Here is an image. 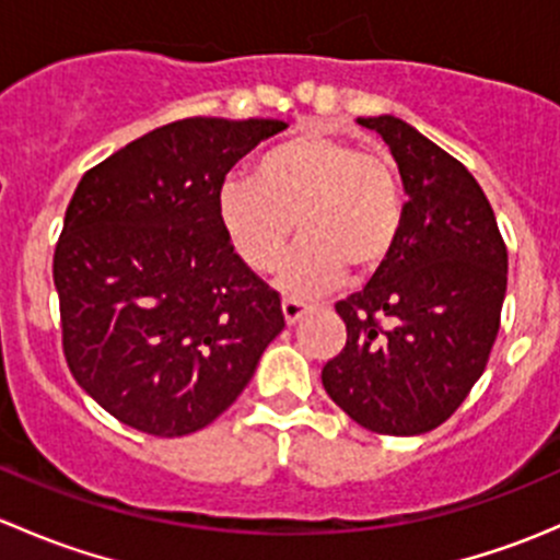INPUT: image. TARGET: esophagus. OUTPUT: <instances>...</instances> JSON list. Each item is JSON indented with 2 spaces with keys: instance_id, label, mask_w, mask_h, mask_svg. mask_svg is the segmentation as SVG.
<instances>
[{
  "instance_id": "34e87169",
  "label": "esophagus",
  "mask_w": 560,
  "mask_h": 560,
  "mask_svg": "<svg viewBox=\"0 0 560 560\" xmlns=\"http://www.w3.org/2000/svg\"><path fill=\"white\" fill-rule=\"evenodd\" d=\"M281 312H284L287 325H295V322L308 312V306L303 301H298V298H284V301H281Z\"/></svg>"
}]
</instances>
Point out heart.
<instances>
[{"instance_id":"1","label":"heart","mask_w":560,"mask_h":560,"mask_svg":"<svg viewBox=\"0 0 560 560\" xmlns=\"http://www.w3.org/2000/svg\"><path fill=\"white\" fill-rule=\"evenodd\" d=\"M217 213L230 246L254 270H273L303 233L279 273L281 290L312 295L387 262L404 224V200L387 156L360 151L327 132L273 145L254 175H230L217 191Z\"/></svg>"}]
</instances>
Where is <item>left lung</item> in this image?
Returning a JSON list of instances; mask_svg holds the SVG:
<instances>
[{
    "label": "left lung",
    "instance_id": "obj_1",
    "mask_svg": "<svg viewBox=\"0 0 560 560\" xmlns=\"http://www.w3.org/2000/svg\"><path fill=\"white\" fill-rule=\"evenodd\" d=\"M393 151L404 184L398 244L336 312L347 347L322 385L358 425L420 436L482 376L506 295V246L474 175L398 116L358 118Z\"/></svg>",
    "mask_w": 560,
    "mask_h": 560
}]
</instances>
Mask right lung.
Masks as SVG:
<instances>
[{
	"instance_id": "right-lung-1",
	"label": "right lung",
	"mask_w": 560,
	"mask_h": 560,
	"mask_svg": "<svg viewBox=\"0 0 560 560\" xmlns=\"http://www.w3.org/2000/svg\"><path fill=\"white\" fill-rule=\"evenodd\" d=\"M279 118L197 116L92 167L54 254L65 358L116 420L186 436L217 420L284 330L281 301L219 224L224 175Z\"/></svg>"
}]
</instances>
